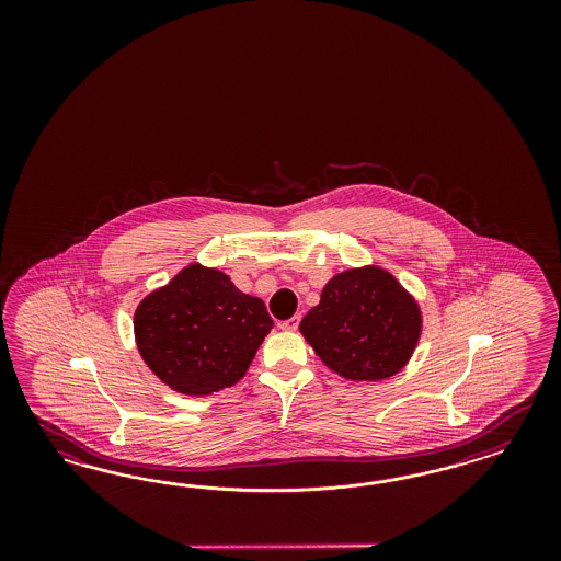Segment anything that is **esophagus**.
Here are the masks:
<instances>
[{
    "label": "esophagus",
    "instance_id": "1",
    "mask_svg": "<svg viewBox=\"0 0 561 561\" xmlns=\"http://www.w3.org/2000/svg\"><path fill=\"white\" fill-rule=\"evenodd\" d=\"M298 324H300V314H294L288 321H282L279 329H284V331H296Z\"/></svg>",
    "mask_w": 561,
    "mask_h": 561
}]
</instances>
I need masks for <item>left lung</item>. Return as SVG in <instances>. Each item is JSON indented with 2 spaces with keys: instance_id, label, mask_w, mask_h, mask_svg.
Instances as JSON below:
<instances>
[{
  "instance_id": "obj_1",
  "label": "left lung",
  "mask_w": 561,
  "mask_h": 561,
  "mask_svg": "<svg viewBox=\"0 0 561 561\" xmlns=\"http://www.w3.org/2000/svg\"><path fill=\"white\" fill-rule=\"evenodd\" d=\"M300 333L329 370L350 380H382L408 364L422 312L394 275L366 265L327 282Z\"/></svg>"
}]
</instances>
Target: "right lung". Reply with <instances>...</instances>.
Wrapping results in <instances>:
<instances>
[{
  "label": "right lung",
  "instance_id": "1",
  "mask_svg": "<svg viewBox=\"0 0 561 561\" xmlns=\"http://www.w3.org/2000/svg\"><path fill=\"white\" fill-rule=\"evenodd\" d=\"M272 329L261 298L199 263L148 294L134 317L144 362L170 389L193 397L237 385Z\"/></svg>",
  "mask_w": 561,
  "mask_h": 561
}]
</instances>
